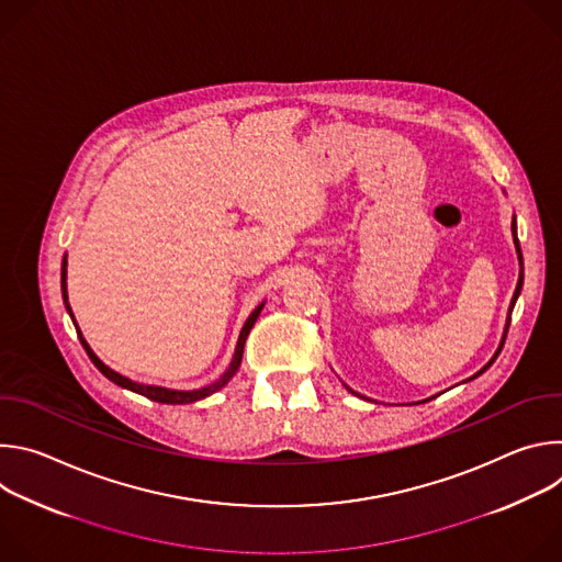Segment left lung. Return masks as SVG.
Segmentation results:
<instances>
[{"label":"left lung","instance_id":"obj_1","mask_svg":"<svg viewBox=\"0 0 562 562\" xmlns=\"http://www.w3.org/2000/svg\"><path fill=\"white\" fill-rule=\"evenodd\" d=\"M512 231H514V245H516V249H518V260H520V265H522V254H520V245H518V237H516V224H512ZM520 289H522V271H520V278H518V286H516V291H514V297H512V306H509V317H507V327H505V336H503V342H501V347H498V351H496V356L483 367V369H480L473 378H477L480 373H485L492 364H494V360L498 358V353L503 351V345H505V338H507V329H509V323H512V308H514V304H516V297L520 295Z\"/></svg>","mask_w":562,"mask_h":562}]
</instances>
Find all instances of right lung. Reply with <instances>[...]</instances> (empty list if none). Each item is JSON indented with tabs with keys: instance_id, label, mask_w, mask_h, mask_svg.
Instances as JSON below:
<instances>
[{
	"instance_id": "add662e5",
	"label": "right lung",
	"mask_w": 562,
	"mask_h": 562,
	"mask_svg": "<svg viewBox=\"0 0 562 562\" xmlns=\"http://www.w3.org/2000/svg\"><path fill=\"white\" fill-rule=\"evenodd\" d=\"M61 295H64V304H66V308H68V313H70V306H68V293H66V258H64V262H61ZM262 306L265 304H260L251 315H249V319L245 323V327H243V331H239V338H237V347H235V353H233V360H231V364H228V369L222 373V378L217 380V382H213V384H209V386H202V389H195V391H173V389H165V386H150V384H139V382H133V380H128V378H124V375H120L117 371H113V369H109L93 351H91V347L87 345V340L82 338V334H79V329H77V336H79V340H82V347L87 349V353H89V358H91V362L111 380V382H115V384H120V386H124V389H131V391H135V393H139V395H144V397H148V400H155V403H165V405H189V403H195V400H202V397H206V395H211V393H215L217 389H222L233 375H235V371L239 369V362H243V351H245V342H247V336H249V331H251V327L256 325V319H258V315H260V311H262ZM70 317H72V313H70Z\"/></svg>"
}]
</instances>
